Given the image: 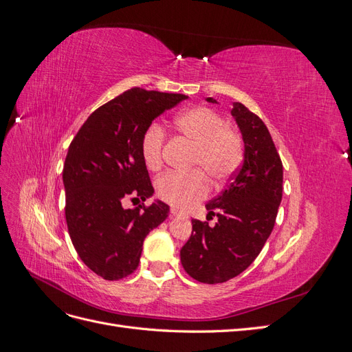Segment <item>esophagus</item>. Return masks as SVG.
I'll use <instances>...</instances> for the list:
<instances>
[{
	"label": "esophagus",
	"instance_id": "1",
	"mask_svg": "<svg viewBox=\"0 0 352 352\" xmlns=\"http://www.w3.org/2000/svg\"><path fill=\"white\" fill-rule=\"evenodd\" d=\"M170 214H172L173 217H177V216H185V212L179 211V210H176V208H172V210H170Z\"/></svg>",
	"mask_w": 352,
	"mask_h": 352
}]
</instances>
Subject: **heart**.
I'll list each match as a JSON object with an SVG mask.
<instances>
[{
	"mask_svg": "<svg viewBox=\"0 0 352 352\" xmlns=\"http://www.w3.org/2000/svg\"><path fill=\"white\" fill-rule=\"evenodd\" d=\"M172 126L176 133L192 142L190 166L202 168L216 182L230 177L241 166L243 160L241 136L225 124L223 117L214 110L186 109L173 117ZM164 140V131L160 124L153 123L145 129L141 155L146 168L157 170L162 166ZM201 170L194 168L186 173H164L155 182L157 195L177 208H189L208 192V177Z\"/></svg>",
	"mask_w": 352,
	"mask_h": 352,
	"instance_id": "1",
	"label": "heart"
}]
</instances>
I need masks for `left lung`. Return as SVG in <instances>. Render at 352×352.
Listing matches in <instances>:
<instances>
[{"label":"left lung","mask_w":352,"mask_h":352,"mask_svg":"<svg viewBox=\"0 0 352 352\" xmlns=\"http://www.w3.org/2000/svg\"><path fill=\"white\" fill-rule=\"evenodd\" d=\"M230 114L242 133L243 163L228 188L206 204L207 216H217L216 226L192 220V235L180 250L185 272L210 285L235 278L257 258L274 228L283 190V166L267 126L241 102H233Z\"/></svg>","instance_id":"left-lung-1"}]
</instances>
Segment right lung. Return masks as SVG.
<instances>
[{
    "mask_svg": "<svg viewBox=\"0 0 352 352\" xmlns=\"http://www.w3.org/2000/svg\"><path fill=\"white\" fill-rule=\"evenodd\" d=\"M188 97L132 88L95 110L69 146L63 168L69 235L80 260L105 280L132 274L142 243L167 219L168 206L154 188L141 155V140L154 119ZM127 197L141 199L123 209Z\"/></svg>",
    "mask_w": 352,
    "mask_h": 352,
    "instance_id": "obj_1",
    "label": "right lung"
}]
</instances>
